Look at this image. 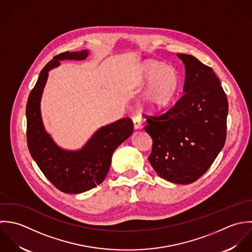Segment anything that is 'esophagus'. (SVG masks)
<instances>
[{"mask_svg":"<svg viewBox=\"0 0 252 252\" xmlns=\"http://www.w3.org/2000/svg\"><path fill=\"white\" fill-rule=\"evenodd\" d=\"M132 121H133V125H134V128L138 129L141 128L142 126V119L140 115H134L132 117Z\"/></svg>","mask_w":252,"mask_h":252,"instance_id":"obj_1","label":"esophagus"}]
</instances>
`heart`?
<instances>
[{
  "instance_id": "heart-1",
  "label": "heart",
  "mask_w": 252,
  "mask_h": 252,
  "mask_svg": "<svg viewBox=\"0 0 252 252\" xmlns=\"http://www.w3.org/2000/svg\"><path fill=\"white\" fill-rule=\"evenodd\" d=\"M141 80L143 84L152 82L146 95L147 104L152 110H160L167 106L178 89L176 71L156 62H149L143 66Z\"/></svg>"
}]
</instances>
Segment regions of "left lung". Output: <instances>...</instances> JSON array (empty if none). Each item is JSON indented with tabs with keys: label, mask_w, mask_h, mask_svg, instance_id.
<instances>
[{
	"label": "left lung",
	"mask_w": 252,
	"mask_h": 252,
	"mask_svg": "<svg viewBox=\"0 0 252 252\" xmlns=\"http://www.w3.org/2000/svg\"><path fill=\"white\" fill-rule=\"evenodd\" d=\"M183 95L166 112L146 117L153 145L148 159L158 176L178 184L198 180L222 150L227 135L228 100L213 70L190 55Z\"/></svg>",
	"instance_id": "left-lung-1"
}]
</instances>
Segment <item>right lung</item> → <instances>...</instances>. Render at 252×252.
<instances>
[{
    "label": "right lung",
    "mask_w": 252,
    "mask_h": 252,
    "mask_svg": "<svg viewBox=\"0 0 252 252\" xmlns=\"http://www.w3.org/2000/svg\"><path fill=\"white\" fill-rule=\"evenodd\" d=\"M88 54V51H65L55 55L41 71L26 105L29 152L51 184L68 194H80L101 184L109 170L113 153L133 131L131 119L123 118L102 126L79 151L60 149L46 132L41 118L40 100L49 71L59 65V60H83Z\"/></svg>",
    "instance_id": "obj_1"
}]
</instances>
